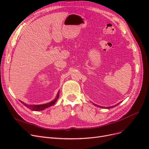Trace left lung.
<instances>
[{
    "mask_svg": "<svg viewBox=\"0 0 149 149\" xmlns=\"http://www.w3.org/2000/svg\"><path fill=\"white\" fill-rule=\"evenodd\" d=\"M120 103H118V104H116V105H115V106H109V107H103V106H98V105H97V104H94L95 106H98V107H101V108H106V109H110V108H112V107H115V106H118L119 104H120Z\"/></svg>",
    "mask_w": 149,
    "mask_h": 149,
    "instance_id": "left-lung-1",
    "label": "left lung"
}]
</instances>
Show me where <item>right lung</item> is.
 I'll list each match as a JSON object with an SVG mask.
<instances>
[{
    "mask_svg": "<svg viewBox=\"0 0 149 149\" xmlns=\"http://www.w3.org/2000/svg\"><path fill=\"white\" fill-rule=\"evenodd\" d=\"M59 97V92H58V93L57 95V97L56 98H55L54 100H52V101H51V102L49 103H48L46 104H38V105H30V104H26L25 103H24L23 102H22V101H20V102L23 104H24L26 107H27L28 109H31V111H43L44 110V109L48 108L52 105H54L55 103H56V102L57 101V100H58Z\"/></svg>",
    "mask_w": 149,
    "mask_h": 149,
    "instance_id": "1",
    "label": "right lung"
}]
</instances>
